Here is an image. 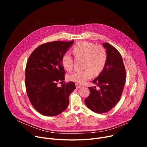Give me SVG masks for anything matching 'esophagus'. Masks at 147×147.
Instances as JSON below:
<instances>
[{"instance_id": "esophagus-1", "label": "esophagus", "mask_w": 147, "mask_h": 147, "mask_svg": "<svg viewBox=\"0 0 147 147\" xmlns=\"http://www.w3.org/2000/svg\"><path fill=\"white\" fill-rule=\"evenodd\" d=\"M76 88L77 89L80 88L81 87V86L80 84H76Z\"/></svg>"}]
</instances>
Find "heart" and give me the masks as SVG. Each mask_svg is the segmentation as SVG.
I'll use <instances>...</instances> for the list:
<instances>
[{
    "label": "heart",
    "mask_w": 147,
    "mask_h": 147,
    "mask_svg": "<svg viewBox=\"0 0 147 147\" xmlns=\"http://www.w3.org/2000/svg\"><path fill=\"white\" fill-rule=\"evenodd\" d=\"M73 53L77 57L85 58L83 71H76L69 76V79L78 84H84L91 78L94 74H99L105 66L107 55L105 50L101 46H95L87 41H81L73 48ZM61 64L67 71L72 70L73 59L69 52H66L61 57Z\"/></svg>",
    "instance_id": "1"
}]
</instances>
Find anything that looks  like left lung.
Wrapping results in <instances>:
<instances>
[{"label":"left lung","instance_id":"left-lung-1","mask_svg":"<svg viewBox=\"0 0 147 147\" xmlns=\"http://www.w3.org/2000/svg\"><path fill=\"white\" fill-rule=\"evenodd\" d=\"M106 49L105 66L93 80L96 87H89L90 95L85 99L87 107L97 113L111 111L120 100L125 81V70L121 55L113 46L102 44Z\"/></svg>","mask_w":147,"mask_h":147}]
</instances>
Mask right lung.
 I'll use <instances>...</instances> for the list:
<instances>
[{"label":"right lung","mask_w":147,"mask_h":147,"mask_svg":"<svg viewBox=\"0 0 147 147\" xmlns=\"http://www.w3.org/2000/svg\"><path fill=\"white\" fill-rule=\"evenodd\" d=\"M73 43L74 40L44 44L32 52L27 63V93L33 107L44 116H55L65 111L69 95L76 89L73 81L57 86L65 80L61 57Z\"/></svg>","instance_id":"add662e5"}]
</instances>
